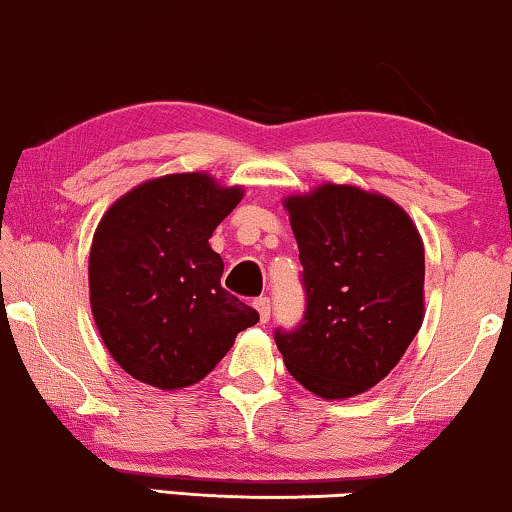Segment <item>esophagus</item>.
Here are the masks:
<instances>
[{
  "label": "esophagus",
  "instance_id": "1",
  "mask_svg": "<svg viewBox=\"0 0 512 512\" xmlns=\"http://www.w3.org/2000/svg\"><path fill=\"white\" fill-rule=\"evenodd\" d=\"M254 307L258 310V314H261L263 324H268V319H270V298H265V296L256 298L254 300Z\"/></svg>",
  "mask_w": 512,
  "mask_h": 512
}]
</instances>
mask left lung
Here are the masks:
<instances>
[{
  "label": "left lung",
  "mask_w": 512,
  "mask_h": 512,
  "mask_svg": "<svg viewBox=\"0 0 512 512\" xmlns=\"http://www.w3.org/2000/svg\"><path fill=\"white\" fill-rule=\"evenodd\" d=\"M303 265L305 317L277 328L286 368L321 398L363 394L391 373L424 319V244L396 202L324 184L284 200Z\"/></svg>",
  "instance_id": "left-lung-1"
}]
</instances>
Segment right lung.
Returning <instances> with one entry per match:
<instances>
[{
    "label": "right lung",
    "mask_w": 512,
    "mask_h": 512,
    "mask_svg": "<svg viewBox=\"0 0 512 512\" xmlns=\"http://www.w3.org/2000/svg\"><path fill=\"white\" fill-rule=\"evenodd\" d=\"M242 195L205 172L165 174L102 216L88 258L90 307L104 347L135 380L191 387L258 321L221 286L223 261L209 247Z\"/></svg>",
    "instance_id": "1"
}]
</instances>
